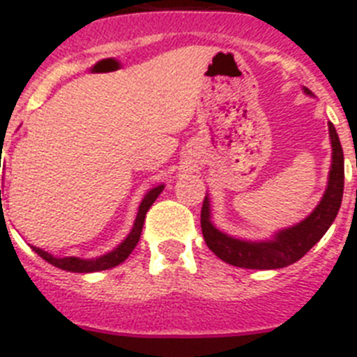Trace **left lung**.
<instances>
[{"mask_svg": "<svg viewBox=\"0 0 357 357\" xmlns=\"http://www.w3.org/2000/svg\"><path fill=\"white\" fill-rule=\"evenodd\" d=\"M329 134L331 144H333V164H331L329 184H327L326 195L317 206V209L309 214L304 222L291 227V229L280 230L275 239L264 243H250L230 238V236L220 232L211 223L209 200L206 197V200L202 204L200 214L202 234H204L207 247L220 259L239 268L275 270V268H284L296 263L320 241L321 236L326 234L327 229L333 225L334 218H336L340 206H342L343 181H345L342 143H340L333 123H329Z\"/></svg>", "mask_w": 357, "mask_h": 357, "instance_id": "obj_1", "label": "left lung"}]
</instances>
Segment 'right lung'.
I'll return each mask as SVG.
<instances>
[{"label":"right lung","mask_w":357,"mask_h":357,"mask_svg":"<svg viewBox=\"0 0 357 357\" xmlns=\"http://www.w3.org/2000/svg\"><path fill=\"white\" fill-rule=\"evenodd\" d=\"M164 189V185H157V188L150 189L146 193V197L143 198L139 206V213H137V218H135L134 229L128 234V238L119 245L116 250L109 252L107 255H102V257H98V259H78V257H53L52 254L48 252L40 250V248L31 247L37 254L43 257L44 261H48L50 264L56 268H62V270H68V272H75V273H89V272H100V270H109V268L118 266L119 263L127 259L128 255L132 254V250L135 248V245L139 243L141 232H143V225H144V218H146L148 209L151 207V204L155 202V198L159 197L160 191ZM0 198H1V189H0Z\"/></svg>","instance_id":"add662e5"}]
</instances>
